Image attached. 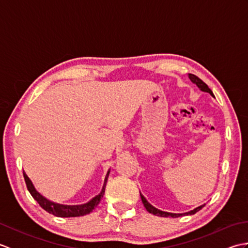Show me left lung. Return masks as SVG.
<instances>
[{
    "mask_svg": "<svg viewBox=\"0 0 248 248\" xmlns=\"http://www.w3.org/2000/svg\"><path fill=\"white\" fill-rule=\"evenodd\" d=\"M188 78H189V80H191V82H192L193 84H195V85H196V86L200 89V91L204 92V93H209L210 94H211L212 97H214V94H213L211 89H210V88L208 87L207 84L203 83L202 80H200V78H199L198 77L192 75V73H188ZM140 194L141 202H143V203H144V205H145V208H146L147 211H148V212L151 213V214L156 215V217H181V215H192V214H195L196 212H198L199 210L202 209V207L204 205V204L199 205V207L195 208V209L191 210V211L186 212V213H170V212L162 211V210L156 209V208L154 207V205H152L150 202H148V200H147V199L143 196V194H141L140 192Z\"/></svg>",
    "mask_w": 248,
    "mask_h": 248,
    "instance_id": "8db88e82",
    "label": "left lung"
}]
</instances>
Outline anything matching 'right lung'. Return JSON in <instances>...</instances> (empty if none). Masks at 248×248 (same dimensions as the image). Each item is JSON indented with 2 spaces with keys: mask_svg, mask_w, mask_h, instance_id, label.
Here are the masks:
<instances>
[{
  "mask_svg": "<svg viewBox=\"0 0 248 248\" xmlns=\"http://www.w3.org/2000/svg\"><path fill=\"white\" fill-rule=\"evenodd\" d=\"M109 171H110V168L108 170L107 175H105L101 192H100L98 195H96L93 198H92L89 202L83 204H62V203L52 202V200L45 197L44 195H41L38 191H37L33 182H31V179L28 177V175H26L25 171H23V177L26 183V186H28V189L30 194L31 195V197H33L36 202L40 204V207L44 210H46V212H49L50 214H53L55 217H83V215L89 214L91 212H93V210L94 208L97 207L98 203L100 202V200H101V198L104 195Z\"/></svg>",
  "mask_w": 248,
  "mask_h": 248,
  "instance_id": "right-lung-1",
  "label": "right lung"
}]
</instances>
